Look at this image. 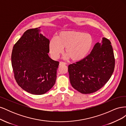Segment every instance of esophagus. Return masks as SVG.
I'll return each instance as SVG.
<instances>
[{"instance_id":"esophagus-1","label":"esophagus","mask_w":126,"mask_h":126,"mask_svg":"<svg viewBox=\"0 0 126 126\" xmlns=\"http://www.w3.org/2000/svg\"><path fill=\"white\" fill-rule=\"evenodd\" d=\"M63 64H66V63L63 62H60L59 63V65H63Z\"/></svg>"}]
</instances>
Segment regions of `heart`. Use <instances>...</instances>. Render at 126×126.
Segmentation results:
<instances>
[{
	"label": "heart",
	"instance_id": "obj_1",
	"mask_svg": "<svg viewBox=\"0 0 126 126\" xmlns=\"http://www.w3.org/2000/svg\"><path fill=\"white\" fill-rule=\"evenodd\" d=\"M94 44L90 34L79 31H66L59 33L57 38H53L49 43V52L52 58L57 59L65 48L66 58L74 62L82 60L89 54Z\"/></svg>",
	"mask_w": 126,
	"mask_h": 126
}]
</instances>
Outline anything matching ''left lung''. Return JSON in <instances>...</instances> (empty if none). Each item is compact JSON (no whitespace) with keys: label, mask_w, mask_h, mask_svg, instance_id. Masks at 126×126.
<instances>
[{"label":"left lung","mask_w":126,"mask_h":126,"mask_svg":"<svg viewBox=\"0 0 126 126\" xmlns=\"http://www.w3.org/2000/svg\"><path fill=\"white\" fill-rule=\"evenodd\" d=\"M111 42L102 38L90 54L82 60L68 66L72 87L81 94L96 92L108 82L115 68V60Z\"/></svg>","instance_id":"left-lung-1"}]
</instances>
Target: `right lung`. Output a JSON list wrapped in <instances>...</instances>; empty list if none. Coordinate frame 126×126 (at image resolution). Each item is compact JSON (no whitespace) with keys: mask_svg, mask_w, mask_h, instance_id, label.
<instances>
[{"mask_svg":"<svg viewBox=\"0 0 126 126\" xmlns=\"http://www.w3.org/2000/svg\"><path fill=\"white\" fill-rule=\"evenodd\" d=\"M40 27L26 31L15 44L11 64L18 85L27 92L43 94L56 82L59 63L48 55L49 40Z\"/></svg>","mask_w":126,"mask_h":126,"instance_id":"add662e5","label":"right lung"}]
</instances>
